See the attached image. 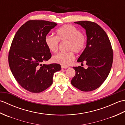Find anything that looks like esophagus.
<instances>
[{
  "label": "esophagus",
  "instance_id": "1",
  "mask_svg": "<svg viewBox=\"0 0 125 125\" xmlns=\"http://www.w3.org/2000/svg\"><path fill=\"white\" fill-rule=\"evenodd\" d=\"M61 68H62V69H67L68 68H69V66H67V65H61Z\"/></svg>",
  "mask_w": 125,
  "mask_h": 125
}]
</instances>
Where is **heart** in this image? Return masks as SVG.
Here are the masks:
<instances>
[{
  "mask_svg": "<svg viewBox=\"0 0 125 125\" xmlns=\"http://www.w3.org/2000/svg\"><path fill=\"white\" fill-rule=\"evenodd\" d=\"M68 41L67 52H60L52 58L54 62L63 65L69 64L75 59L74 52L80 53L84 49L86 44L85 36L75 26L66 25L56 31V37L47 35L45 43L48 49L53 52H56L59 48L60 41Z\"/></svg>",
  "mask_w": 125,
  "mask_h": 125,
  "instance_id": "b5f03b06",
  "label": "heart"
}]
</instances>
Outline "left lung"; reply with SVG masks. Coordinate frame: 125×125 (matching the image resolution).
I'll use <instances>...</instances> for the list:
<instances>
[{
  "label": "left lung",
  "mask_w": 125,
  "mask_h": 125,
  "mask_svg": "<svg viewBox=\"0 0 125 125\" xmlns=\"http://www.w3.org/2000/svg\"><path fill=\"white\" fill-rule=\"evenodd\" d=\"M74 23L86 31V48L77 62H85L88 68L85 69L81 66L73 67L76 74L71 83L82 91H91L100 87L109 75L113 63V50L106 33L96 23L89 21Z\"/></svg>",
  "instance_id": "1"
}]
</instances>
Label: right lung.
I'll return each instance as SVG.
<instances>
[{
    "instance_id": "1",
    "label": "right lung",
    "mask_w": 125,
    "mask_h": 125,
    "mask_svg": "<svg viewBox=\"0 0 125 125\" xmlns=\"http://www.w3.org/2000/svg\"><path fill=\"white\" fill-rule=\"evenodd\" d=\"M57 23L45 20H29L21 26L13 39L9 54L10 69L23 89L40 93L51 85L60 64H42L52 57L45 38Z\"/></svg>"
}]
</instances>
